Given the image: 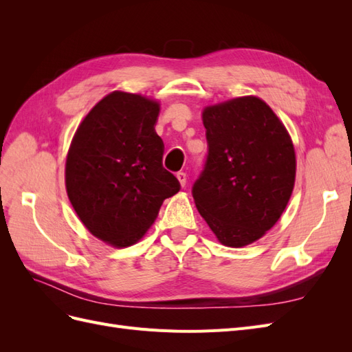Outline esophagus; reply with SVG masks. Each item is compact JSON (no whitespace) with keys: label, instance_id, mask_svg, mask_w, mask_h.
<instances>
[{"label":"esophagus","instance_id":"esophagus-1","mask_svg":"<svg viewBox=\"0 0 352 352\" xmlns=\"http://www.w3.org/2000/svg\"><path fill=\"white\" fill-rule=\"evenodd\" d=\"M176 177H177V180H179L180 186L185 188V186H186V173H182V172H180V173H177V175H176Z\"/></svg>","mask_w":352,"mask_h":352}]
</instances>
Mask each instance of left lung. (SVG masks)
I'll return each mask as SVG.
<instances>
[{
	"instance_id": "obj_1",
	"label": "left lung",
	"mask_w": 352,
	"mask_h": 352,
	"mask_svg": "<svg viewBox=\"0 0 352 352\" xmlns=\"http://www.w3.org/2000/svg\"><path fill=\"white\" fill-rule=\"evenodd\" d=\"M208 157L192 188L195 206L221 245L242 248L270 230L295 185V148L285 124L258 97L202 110Z\"/></svg>"
}]
</instances>
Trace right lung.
<instances>
[{
  "mask_svg": "<svg viewBox=\"0 0 352 352\" xmlns=\"http://www.w3.org/2000/svg\"><path fill=\"white\" fill-rule=\"evenodd\" d=\"M157 100L113 91L83 117L66 158V190L89 233L114 248L140 241L166 198L179 192L163 168Z\"/></svg>",
  "mask_w": 352,
  "mask_h": 352,
  "instance_id": "1",
  "label": "right lung"
}]
</instances>
